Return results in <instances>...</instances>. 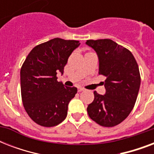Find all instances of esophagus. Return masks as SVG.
<instances>
[{"label":"esophagus","instance_id":"34e87169","mask_svg":"<svg viewBox=\"0 0 154 154\" xmlns=\"http://www.w3.org/2000/svg\"><path fill=\"white\" fill-rule=\"evenodd\" d=\"M77 89H78V92H82V91H84L85 90L84 88H82V87H78V88H77Z\"/></svg>","mask_w":154,"mask_h":154}]
</instances>
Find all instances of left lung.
<instances>
[{
  "instance_id": "left-lung-1",
  "label": "left lung",
  "mask_w": 154,
  "mask_h": 154,
  "mask_svg": "<svg viewBox=\"0 0 154 154\" xmlns=\"http://www.w3.org/2000/svg\"><path fill=\"white\" fill-rule=\"evenodd\" d=\"M85 44L97 55L98 73L106 77L103 82L105 94L94 92L87 112L101 126H115L129 116L135 105L141 85L138 65L131 52L112 40H89Z\"/></svg>"
}]
</instances>
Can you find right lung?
Returning <instances> with one entry per match:
<instances>
[{
    "label": "right lung",
    "mask_w": 154,
    "mask_h": 154,
    "mask_svg": "<svg viewBox=\"0 0 154 154\" xmlns=\"http://www.w3.org/2000/svg\"><path fill=\"white\" fill-rule=\"evenodd\" d=\"M78 41L54 38L31 50L20 69V90L25 111L31 119L45 127L55 126L67 116L68 105L76 87L57 82L68 58L80 45Z\"/></svg>",
    "instance_id": "obj_1"
}]
</instances>
